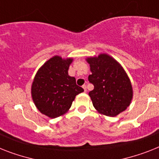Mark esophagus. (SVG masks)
I'll use <instances>...</instances> for the list:
<instances>
[{
    "instance_id": "1",
    "label": "esophagus",
    "mask_w": 159,
    "mask_h": 159,
    "mask_svg": "<svg viewBox=\"0 0 159 159\" xmlns=\"http://www.w3.org/2000/svg\"><path fill=\"white\" fill-rule=\"evenodd\" d=\"M82 88L84 89V93H86V92H87V86H86L85 84H84L82 86Z\"/></svg>"
}]
</instances>
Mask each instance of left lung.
I'll use <instances>...</instances> for the list:
<instances>
[{
  "mask_svg": "<svg viewBox=\"0 0 159 159\" xmlns=\"http://www.w3.org/2000/svg\"><path fill=\"white\" fill-rule=\"evenodd\" d=\"M92 75L89 80L94 85L89 92L94 108L102 115L115 117L131 104L132 83L121 64L107 53L86 57Z\"/></svg>",
  "mask_w": 159,
  "mask_h": 159,
  "instance_id": "1",
  "label": "left lung"
}]
</instances>
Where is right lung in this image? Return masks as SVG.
I'll return each instance as SVG.
<instances>
[{"instance_id": "add662e5", "label": "right lung", "mask_w": 159, "mask_h": 159, "mask_svg": "<svg viewBox=\"0 0 159 159\" xmlns=\"http://www.w3.org/2000/svg\"><path fill=\"white\" fill-rule=\"evenodd\" d=\"M72 57L56 55L39 68L31 84L34 104L41 114L54 119L69 111L75 96L84 92L75 77L68 75Z\"/></svg>"}]
</instances>
